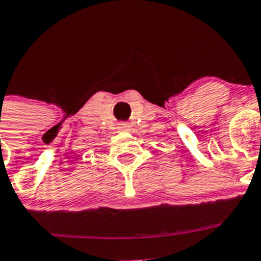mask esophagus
I'll return each instance as SVG.
<instances>
[{"label":"esophagus","instance_id":"obj_1","mask_svg":"<svg viewBox=\"0 0 261 261\" xmlns=\"http://www.w3.org/2000/svg\"><path fill=\"white\" fill-rule=\"evenodd\" d=\"M129 128H130V124L129 123H120L119 124V129H121V130H128Z\"/></svg>","mask_w":261,"mask_h":261}]
</instances>
